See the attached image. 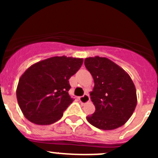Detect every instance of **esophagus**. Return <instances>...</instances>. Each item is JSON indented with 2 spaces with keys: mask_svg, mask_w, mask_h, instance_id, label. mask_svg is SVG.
<instances>
[{
  "mask_svg": "<svg viewBox=\"0 0 158 158\" xmlns=\"http://www.w3.org/2000/svg\"><path fill=\"white\" fill-rule=\"evenodd\" d=\"M89 100H90V97L88 94H85L83 96L80 97V102L81 104H86L89 101Z\"/></svg>",
  "mask_w": 158,
  "mask_h": 158,
  "instance_id": "1",
  "label": "esophagus"
}]
</instances>
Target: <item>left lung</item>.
<instances>
[{"label":"left lung","mask_w":158,"mask_h":158,"mask_svg":"<svg viewBox=\"0 0 158 158\" xmlns=\"http://www.w3.org/2000/svg\"><path fill=\"white\" fill-rule=\"evenodd\" d=\"M85 65L94 80L90 97L96 111L86 117L95 127L105 131L126 123L137 105L135 84L119 65L104 57H89Z\"/></svg>","instance_id":"8db88e82"}]
</instances>
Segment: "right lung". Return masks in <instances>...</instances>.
<instances>
[{"label":"right lung","instance_id":"right-lung-1","mask_svg":"<svg viewBox=\"0 0 158 158\" xmlns=\"http://www.w3.org/2000/svg\"><path fill=\"white\" fill-rule=\"evenodd\" d=\"M83 63V58L55 56L31 65L19 78L16 98L23 115L37 125H50L63 115L73 101L69 79Z\"/></svg>","mask_w":158,"mask_h":158}]
</instances>
